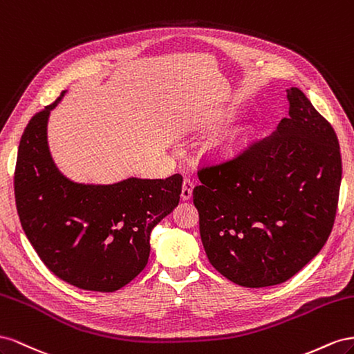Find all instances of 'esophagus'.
<instances>
[{"label": "esophagus", "instance_id": "34e87169", "mask_svg": "<svg viewBox=\"0 0 354 354\" xmlns=\"http://www.w3.org/2000/svg\"><path fill=\"white\" fill-rule=\"evenodd\" d=\"M193 188H194L193 180H191L189 178H185L184 184H183V193H180V197H183L184 200L191 198V196H193Z\"/></svg>", "mask_w": 354, "mask_h": 354}]
</instances>
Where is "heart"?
<instances>
[{
  "label": "heart",
  "mask_w": 354,
  "mask_h": 354,
  "mask_svg": "<svg viewBox=\"0 0 354 354\" xmlns=\"http://www.w3.org/2000/svg\"><path fill=\"white\" fill-rule=\"evenodd\" d=\"M234 139H236V138H231L230 140H227V142H225V144H227V145H231V144H233V142H234Z\"/></svg>",
  "instance_id": "heart-1"
}]
</instances>
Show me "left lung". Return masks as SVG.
Masks as SVG:
<instances>
[{"label":"left lung","instance_id":"obj_1","mask_svg":"<svg viewBox=\"0 0 354 354\" xmlns=\"http://www.w3.org/2000/svg\"><path fill=\"white\" fill-rule=\"evenodd\" d=\"M289 117L237 156L201 165L193 189L209 262L236 285L283 283L325 246L337 215L341 153L335 130L299 88Z\"/></svg>","mask_w":354,"mask_h":354}]
</instances>
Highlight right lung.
I'll use <instances>...</instances> for the list:
<instances>
[{"mask_svg": "<svg viewBox=\"0 0 354 354\" xmlns=\"http://www.w3.org/2000/svg\"><path fill=\"white\" fill-rule=\"evenodd\" d=\"M64 93L29 120L20 139L17 215L55 276L80 289L114 292L145 268L151 230L178 206L183 176L86 185L60 175L48 153L47 120Z\"/></svg>", "mask_w": 354, "mask_h": 354, "instance_id": "obj_1", "label": "right lung"}]
</instances>
